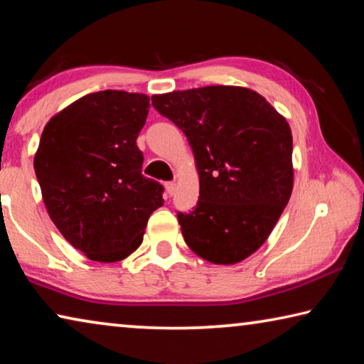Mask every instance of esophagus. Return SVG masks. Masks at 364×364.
<instances>
[{
    "label": "esophagus",
    "mask_w": 364,
    "mask_h": 364,
    "mask_svg": "<svg viewBox=\"0 0 364 364\" xmlns=\"http://www.w3.org/2000/svg\"><path fill=\"white\" fill-rule=\"evenodd\" d=\"M165 189H167V193L171 196L175 193V189H176V184L173 183V181H168V183H165Z\"/></svg>",
    "instance_id": "obj_1"
}]
</instances>
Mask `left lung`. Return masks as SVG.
I'll use <instances>...</instances> for the list:
<instances>
[{
  "label": "left lung",
  "mask_w": 364,
  "mask_h": 364,
  "mask_svg": "<svg viewBox=\"0 0 364 364\" xmlns=\"http://www.w3.org/2000/svg\"><path fill=\"white\" fill-rule=\"evenodd\" d=\"M186 134L200 191L178 212L189 249L217 264L244 260L267 241L292 193V133L284 117L241 86H204L152 96Z\"/></svg>",
  "instance_id": "8db88e82"
}]
</instances>
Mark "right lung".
Listing matches in <instances>:
<instances>
[{"mask_svg":"<svg viewBox=\"0 0 364 364\" xmlns=\"http://www.w3.org/2000/svg\"><path fill=\"white\" fill-rule=\"evenodd\" d=\"M149 97L106 90L54 115L41 133L35 173L60 234L95 262H119L143 242L164 186L141 173L136 138Z\"/></svg>","mask_w":364,"mask_h":364,"instance_id":"add662e5","label":"right lung"}]
</instances>
